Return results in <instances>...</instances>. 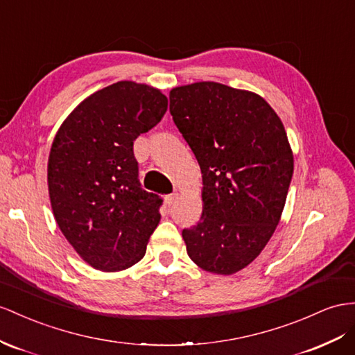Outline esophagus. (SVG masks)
Here are the masks:
<instances>
[{"label":"esophagus","mask_w":355,"mask_h":355,"mask_svg":"<svg viewBox=\"0 0 355 355\" xmlns=\"http://www.w3.org/2000/svg\"><path fill=\"white\" fill-rule=\"evenodd\" d=\"M177 199H178V193H177V192H174V193L168 195V196H166V204H168V207L174 205V202L177 201Z\"/></svg>","instance_id":"obj_1"}]
</instances>
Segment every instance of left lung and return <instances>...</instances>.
Instances as JSON below:
<instances>
[{
	"mask_svg": "<svg viewBox=\"0 0 355 355\" xmlns=\"http://www.w3.org/2000/svg\"><path fill=\"white\" fill-rule=\"evenodd\" d=\"M169 111L202 174V216L183 230L198 267L230 276L267 246L284 211L294 156L259 94L211 80L171 89Z\"/></svg>",
	"mask_w": 355,
	"mask_h": 355,
	"instance_id": "left-lung-1",
	"label": "left lung"
}]
</instances>
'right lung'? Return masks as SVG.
<instances>
[{
    "instance_id": "1",
    "label": "right lung",
    "mask_w": 355,
    "mask_h": 355,
    "mask_svg": "<svg viewBox=\"0 0 355 355\" xmlns=\"http://www.w3.org/2000/svg\"><path fill=\"white\" fill-rule=\"evenodd\" d=\"M168 109L162 91L120 80L83 100L53 138L48 189L70 246L100 271L139 262L160 222L162 199L142 190L133 141Z\"/></svg>"
}]
</instances>
